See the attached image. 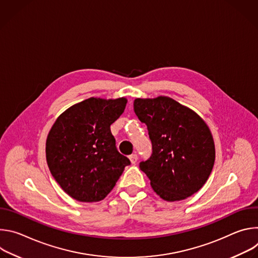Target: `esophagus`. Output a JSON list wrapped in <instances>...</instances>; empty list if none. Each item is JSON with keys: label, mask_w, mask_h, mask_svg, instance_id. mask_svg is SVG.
<instances>
[{"label": "esophagus", "mask_w": 258, "mask_h": 258, "mask_svg": "<svg viewBox=\"0 0 258 258\" xmlns=\"http://www.w3.org/2000/svg\"><path fill=\"white\" fill-rule=\"evenodd\" d=\"M130 160H131V162H132L133 164H135V163L137 162V160H138V155H137V154H132V155H130Z\"/></svg>", "instance_id": "esophagus-1"}]
</instances>
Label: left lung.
Returning a JSON list of instances; mask_svg holds the SVG:
<instances>
[{
	"label": "left lung",
	"instance_id": "8db88e82",
	"mask_svg": "<svg viewBox=\"0 0 258 258\" xmlns=\"http://www.w3.org/2000/svg\"><path fill=\"white\" fill-rule=\"evenodd\" d=\"M135 113L147 125L152 155L140 162L154 192L166 201L183 200L208 179L215 159L212 135L190 108L168 97L138 98Z\"/></svg>",
	"mask_w": 258,
	"mask_h": 258
}]
</instances>
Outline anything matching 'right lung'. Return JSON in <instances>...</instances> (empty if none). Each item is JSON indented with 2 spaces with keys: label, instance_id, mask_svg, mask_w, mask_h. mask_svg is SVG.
<instances>
[{
  "label": "right lung",
  "instance_id": "right-lung-1",
  "mask_svg": "<svg viewBox=\"0 0 258 258\" xmlns=\"http://www.w3.org/2000/svg\"><path fill=\"white\" fill-rule=\"evenodd\" d=\"M127 100L90 98L71 106L55 121L46 142L49 169L60 187L81 202L103 200L114 188L126 165L111 125Z\"/></svg>",
  "mask_w": 258,
  "mask_h": 258
}]
</instances>
